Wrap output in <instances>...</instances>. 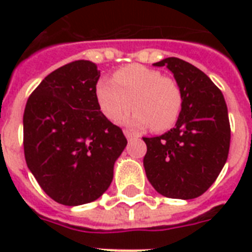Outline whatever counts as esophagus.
Listing matches in <instances>:
<instances>
[{
	"label": "esophagus",
	"instance_id": "esophagus-1",
	"mask_svg": "<svg viewBox=\"0 0 252 252\" xmlns=\"http://www.w3.org/2000/svg\"><path fill=\"white\" fill-rule=\"evenodd\" d=\"M123 132H124V134H126V138H132V137H134V136H136L133 130H130V129H124Z\"/></svg>",
	"mask_w": 252,
	"mask_h": 252
}]
</instances>
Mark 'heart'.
Masks as SVG:
<instances>
[{
	"label": "heart",
	"mask_w": 252,
	"mask_h": 252,
	"mask_svg": "<svg viewBox=\"0 0 252 252\" xmlns=\"http://www.w3.org/2000/svg\"><path fill=\"white\" fill-rule=\"evenodd\" d=\"M95 95L108 120L119 123L133 106L136 111L129 122L141 128L150 126L154 132H165L175 126L183 106V94L172 77L140 64L123 66L112 80H99Z\"/></svg>",
	"instance_id": "1"
}]
</instances>
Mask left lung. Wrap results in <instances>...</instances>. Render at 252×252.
Wrapping results in <instances>:
<instances>
[{
	"instance_id": "obj_1",
	"label": "left lung",
	"mask_w": 252,
	"mask_h": 252,
	"mask_svg": "<svg viewBox=\"0 0 252 252\" xmlns=\"http://www.w3.org/2000/svg\"><path fill=\"white\" fill-rule=\"evenodd\" d=\"M154 65L174 73L183 106L175 128L158 137H144L146 176L166 197L195 199L215 183L227 159L230 123L226 103L211 78L187 61L168 57Z\"/></svg>"
}]
</instances>
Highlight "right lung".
I'll list each match as a JSON object with an SVG mask.
<instances>
[{
    "label": "right lung",
    "instance_id": "add662e5",
    "mask_svg": "<svg viewBox=\"0 0 252 252\" xmlns=\"http://www.w3.org/2000/svg\"><path fill=\"white\" fill-rule=\"evenodd\" d=\"M99 77L91 61L69 63L45 77L26 104V163L41 189L63 205L102 196L126 146L122 128L100 111L95 95Z\"/></svg>",
    "mask_w": 252,
    "mask_h": 252
}]
</instances>
